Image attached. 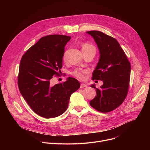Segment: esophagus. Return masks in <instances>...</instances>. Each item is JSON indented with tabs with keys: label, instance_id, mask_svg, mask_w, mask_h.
I'll list each match as a JSON object with an SVG mask.
<instances>
[{
	"label": "esophagus",
	"instance_id": "obj_1",
	"mask_svg": "<svg viewBox=\"0 0 150 150\" xmlns=\"http://www.w3.org/2000/svg\"><path fill=\"white\" fill-rule=\"evenodd\" d=\"M87 87V85L85 84V83H81V84L80 88H83V87Z\"/></svg>",
	"mask_w": 150,
	"mask_h": 150
}]
</instances>
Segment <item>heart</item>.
<instances>
[{
    "instance_id": "heart-1",
    "label": "heart",
    "mask_w": 150,
    "mask_h": 150,
    "mask_svg": "<svg viewBox=\"0 0 150 150\" xmlns=\"http://www.w3.org/2000/svg\"><path fill=\"white\" fill-rule=\"evenodd\" d=\"M90 50H94L96 52V49L93 45H91L89 43H84L82 45V51L83 53H85V52L90 51ZM63 59L64 60H66V59H67V53L66 52L64 53ZM86 73H87L86 71H84V70H82L81 69H76L72 72V75L79 79H82L84 78L85 74H86Z\"/></svg>"
}]
</instances>
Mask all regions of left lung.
<instances>
[{
  "label": "left lung",
  "instance_id": "obj_1",
  "mask_svg": "<svg viewBox=\"0 0 150 150\" xmlns=\"http://www.w3.org/2000/svg\"><path fill=\"white\" fill-rule=\"evenodd\" d=\"M94 38L100 52V58L93 73V79L103 84L97 88V96L90 104L102 113L111 112L123 102L128 91L131 64L117 41L98 31L86 32Z\"/></svg>",
  "mask_w": 150,
  "mask_h": 150
}]
</instances>
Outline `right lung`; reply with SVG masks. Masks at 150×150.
Segmentation results:
<instances>
[{
  "label": "right lung",
  "mask_w": 150,
  "mask_h": 150,
  "mask_svg": "<svg viewBox=\"0 0 150 150\" xmlns=\"http://www.w3.org/2000/svg\"><path fill=\"white\" fill-rule=\"evenodd\" d=\"M71 37L50 35L41 38L21 58L18 78L19 91L31 109L45 118H54L65 112L71 94L80 87L79 81L69 77L52 85L53 75L62 68L65 46Z\"/></svg>",
  "instance_id": "add662e5"
}]
</instances>
